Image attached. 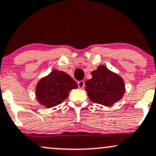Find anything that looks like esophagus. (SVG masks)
I'll return each mask as SVG.
<instances>
[{
  "label": "esophagus",
  "mask_w": 156,
  "mask_h": 156,
  "mask_svg": "<svg viewBox=\"0 0 156 156\" xmlns=\"http://www.w3.org/2000/svg\"><path fill=\"white\" fill-rule=\"evenodd\" d=\"M78 86L80 89H83L85 86V83H84L83 80H80V81L78 82Z\"/></svg>",
  "instance_id": "obj_1"
}]
</instances>
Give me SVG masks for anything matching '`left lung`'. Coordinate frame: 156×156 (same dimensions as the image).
I'll list each match as a JSON object with an SVG mask.
<instances>
[{
  "label": "left lung",
  "instance_id": "1",
  "mask_svg": "<svg viewBox=\"0 0 156 156\" xmlns=\"http://www.w3.org/2000/svg\"><path fill=\"white\" fill-rule=\"evenodd\" d=\"M92 76L85 83V90L91 101L111 106L122 98L125 87L120 76L103 65L92 72Z\"/></svg>",
  "mask_w": 156,
  "mask_h": 156
}]
</instances>
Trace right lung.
<instances>
[{
    "mask_svg": "<svg viewBox=\"0 0 156 156\" xmlns=\"http://www.w3.org/2000/svg\"><path fill=\"white\" fill-rule=\"evenodd\" d=\"M77 88L78 84L69 75L55 69L37 83L36 96L41 105L52 108L62 103L69 92Z\"/></svg>",
    "mask_w": 156,
    "mask_h": 156,
    "instance_id": "add662e5",
    "label": "right lung"
}]
</instances>
